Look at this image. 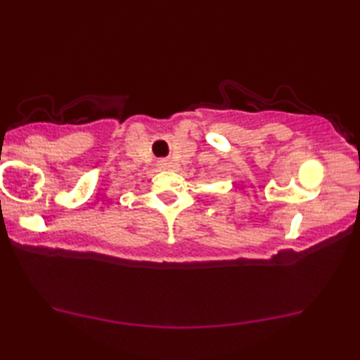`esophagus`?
I'll list each match as a JSON object with an SVG mask.
<instances>
[{
	"instance_id": "1",
	"label": "esophagus",
	"mask_w": 360,
	"mask_h": 360,
	"mask_svg": "<svg viewBox=\"0 0 360 360\" xmlns=\"http://www.w3.org/2000/svg\"><path fill=\"white\" fill-rule=\"evenodd\" d=\"M160 167H162V168H165V167H168V163H167L165 160H163V162H160Z\"/></svg>"
}]
</instances>
